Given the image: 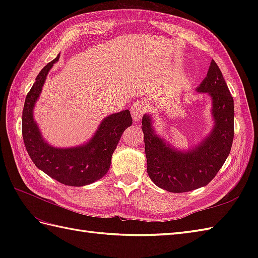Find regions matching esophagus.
Here are the masks:
<instances>
[{"instance_id": "esophagus-1", "label": "esophagus", "mask_w": 258, "mask_h": 258, "mask_svg": "<svg viewBox=\"0 0 258 258\" xmlns=\"http://www.w3.org/2000/svg\"><path fill=\"white\" fill-rule=\"evenodd\" d=\"M147 111V105L144 101H139V102H135L132 106V117L133 120L136 122H140V119L143 116V114Z\"/></svg>"}]
</instances>
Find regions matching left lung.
I'll return each mask as SVG.
<instances>
[{
    "label": "left lung",
    "mask_w": 258,
    "mask_h": 258,
    "mask_svg": "<svg viewBox=\"0 0 258 258\" xmlns=\"http://www.w3.org/2000/svg\"><path fill=\"white\" fill-rule=\"evenodd\" d=\"M196 91L211 96L214 126L205 139L190 149L178 150L158 136L152 115L144 114L142 118L147 174L156 186L172 193L206 186L220 171L232 149L234 100L214 59Z\"/></svg>",
    "instance_id": "left-lung-1"
}]
</instances>
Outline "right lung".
Masks as SVG:
<instances>
[{
    "label": "right lung",
    "instance_id": "right-lung-1",
    "mask_svg": "<svg viewBox=\"0 0 258 258\" xmlns=\"http://www.w3.org/2000/svg\"><path fill=\"white\" fill-rule=\"evenodd\" d=\"M58 59L59 55L42 69L27 93L22 114V134L26 151L38 169L64 185L80 187L96 182L108 172L120 136L133 120L128 109H125L104 118L84 144L73 147L48 144L34 119V107L48 72Z\"/></svg>",
    "mask_w": 258,
    "mask_h": 258
}]
</instances>
